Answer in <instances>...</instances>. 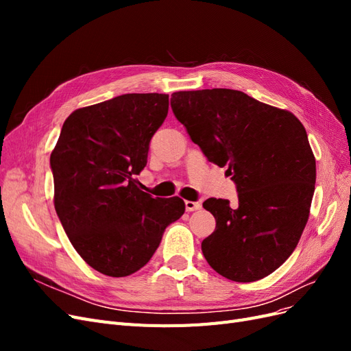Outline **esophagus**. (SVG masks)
<instances>
[{
  "label": "esophagus",
  "instance_id": "esophagus-1",
  "mask_svg": "<svg viewBox=\"0 0 351 351\" xmlns=\"http://www.w3.org/2000/svg\"><path fill=\"white\" fill-rule=\"evenodd\" d=\"M184 205H186L187 212H193V210H197V209L202 208L200 202H192V200H186Z\"/></svg>",
  "mask_w": 351,
  "mask_h": 351
}]
</instances>
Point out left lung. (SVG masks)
<instances>
[{
  "label": "left lung",
  "instance_id": "8db88e82",
  "mask_svg": "<svg viewBox=\"0 0 351 351\" xmlns=\"http://www.w3.org/2000/svg\"><path fill=\"white\" fill-rule=\"evenodd\" d=\"M171 108L192 139L236 183L239 205L209 197L217 227L202 241L208 263L231 281L265 278L289 259L309 219L316 162L290 111L232 89L182 90Z\"/></svg>",
  "mask_w": 351,
  "mask_h": 351
}]
</instances>
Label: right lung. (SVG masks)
<instances>
[{
	"mask_svg": "<svg viewBox=\"0 0 351 351\" xmlns=\"http://www.w3.org/2000/svg\"><path fill=\"white\" fill-rule=\"evenodd\" d=\"M167 114L165 93H125L79 108L51 154L62 228L82 259L108 277L143 268L184 214L183 199H154L136 180Z\"/></svg>",
	"mask_w": 351,
	"mask_h": 351,
	"instance_id": "add662e5",
	"label": "right lung"
}]
</instances>
